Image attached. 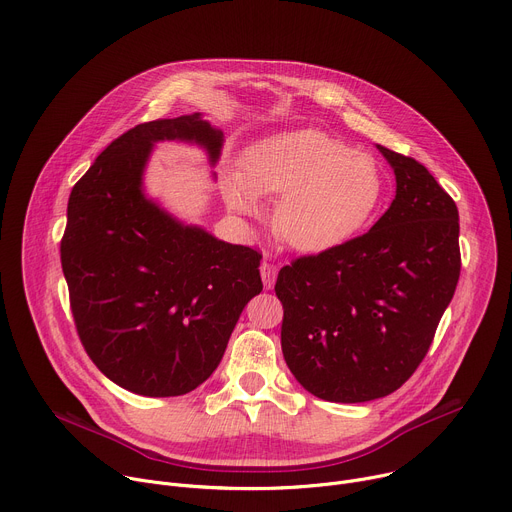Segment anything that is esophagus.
<instances>
[{
    "label": "esophagus",
    "instance_id": "esophagus-1",
    "mask_svg": "<svg viewBox=\"0 0 512 512\" xmlns=\"http://www.w3.org/2000/svg\"><path fill=\"white\" fill-rule=\"evenodd\" d=\"M261 279H263V285L267 289H271L275 285V279H277V267L273 263H269L267 259L261 261Z\"/></svg>",
    "mask_w": 512,
    "mask_h": 512
}]
</instances>
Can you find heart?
<instances>
[{"instance_id": "heart-1", "label": "heart", "mask_w": 512, "mask_h": 512, "mask_svg": "<svg viewBox=\"0 0 512 512\" xmlns=\"http://www.w3.org/2000/svg\"><path fill=\"white\" fill-rule=\"evenodd\" d=\"M259 194L281 196L273 214L277 237L291 249H334L367 227L385 194L379 162L320 129L273 135L249 152L245 172L225 184L239 214L261 210Z\"/></svg>"}]
</instances>
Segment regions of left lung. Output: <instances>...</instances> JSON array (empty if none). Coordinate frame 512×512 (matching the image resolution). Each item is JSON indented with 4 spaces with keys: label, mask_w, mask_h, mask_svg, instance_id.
Returning <instances> with one entry per match:
<instances>
[{
    "label": "left lung",
    "mask_w": 512,
    "mask_h": 512,
    "mask_svg": "<svg viewBox=\"0 0 512 512\" xmlns=\"http://www.w3.org/2000/svg\"><path fill=\"white\" fill-rule=\"evenodd\" d=\"M377 150L395 200L369 233L285 265L281 350L312 395L364 403L397 391L419 367L460 277L452 196L413 158Z\"/></svg>",
    "instance_id": "1"
}]
</instances>
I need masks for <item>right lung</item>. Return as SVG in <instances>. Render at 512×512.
Returning a JSON list of instances; mask_svg holds the SVG:
<instances>
[{
  "label": "right lung",
  "instance_id": "obj_1",
  "mask_svg": "<svg viewBox=\"0 0 512 512\" xmlns=\"http://www.w3.org/2000/svg\"><path fill=\"white\" fill-rule=\"evenodd\" d=\"M160 141L198 145L214 168L225 135L202 113L135 125L72 188L60 241L87 354L107 379L143 397L202 385L263 289L257 251L182 223L145 194L143 172Z\"/></svg>",
  "mask_w": 512,
  "mask_h": 512
}]
</instances>
